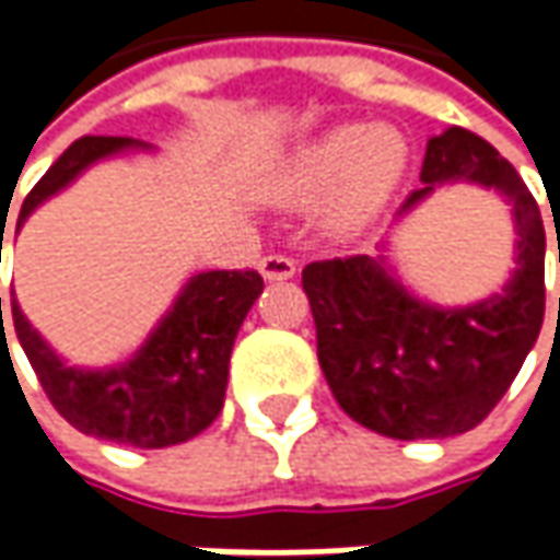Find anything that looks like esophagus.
<instances>
[{"mask_svg": "<svg viewBox=\"0 0 560 560\" xmlns=\"http://www.w3.org/2000/svg\"><path fill=\"white\" fill-rule=\"evenodd\" d=\"M258 270H261L265 280H290L292 273H295V261L287 258V255H265L258 261Z\"/></svg>", "mask_w": 560, "mask_h": 560, "instance_id": "34e87169", "label": "esophagus"}]
</instances>
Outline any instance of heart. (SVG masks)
<instances>
[{"label":"heart","instance_id":"b5f03b06","mask_svg":"<svg viewBox=\"0 0 560 560\" xmlns=\"http://www.w3.org/2000/svg\"><path fill=\"white\" fill-rule=\"evenodd\" d=\"M408 167V142L393 127L339 124L299 142L270 171L265 192L270 202L305 208L324 200V226L330 233H358L383 211Z\"/></svg>","mask_w":560,"mask_h":560}]
</instances>
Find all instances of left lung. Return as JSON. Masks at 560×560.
Returning a JSON list of instances; mask_svg holds the SVG:
<instances>
[{"label":"left lung","instance_id":"obj_1","mask_svg":"<svg viewBox=\"0 0 560 560\" xmlns=\"http://www.w3.org/2000/svg\"><path fill=\"white\" fill-rule=\"evenodd\" d=\"M445 184L495 189L511 205L517 268L499 292L440 308L408 290L386 255L314 261L302 270L317 361L339 408L389 440H445L474 430L505 396L542 330L546 226L521 174L477 133L448 127L427 142L420 186L398 218Z\"/></svg>","mask_w":560,"mask_h":560}]
</instances>
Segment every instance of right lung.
Returning a JSON list of instances; mask_svg holds the SVG:
<instances>
[{
    "label": "right lung",
    "instance_id": "1",
    "mask_svg": "<svg viewBox=\"0 0 560 560\" xmlns=\"http://www.w3.org/2000/svg\"><path fill=\"white\" fill-rule=\"evenodd\" d=\"M149 149V142L130 137H83L71 142L24 199L18 230L46 199L74 184L90 164ZM261 290L265 280L258 270L192 273L149 339L127 361L112 368H71L33 330L18 299H11V320L46 396L71 427L118 445L167 448L199 436L221 415L230 352Z\"/></svg>",
    "mask_w": 560,
    "mask_h": 560
}]
</instances>
